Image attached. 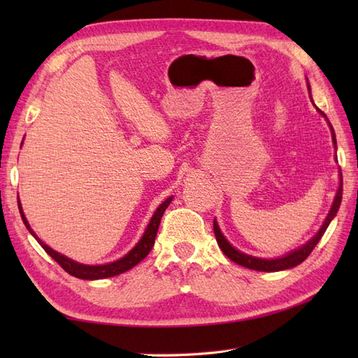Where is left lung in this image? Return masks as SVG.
Listing matches in <instances>:
<instances>
[{
  "mask_svg": "<svg viewBox=\"0 0 358 358\" xmlns=\"http://www.w3.org/2000/svg\"><path fill=\"white\" fill-rule=\"evenodd\" d=\"M310 94V90H309ZM318 112L322 113V115L326 118L324 113L317 109ZM329 123V121H328ZM331 126V123H329ZM331 134H332V141L334 144H336V149H337V140H336V134H334V129L331 126ZM340 177H341V172H340ZM341 192H343V180L340 178V186H338V191L336 194V199H334V203H332V208L329 210L328 217H326L324 223L322 224L320 231H318L313 238H310L306 245H303L301 248L292 250V252L286 254L285 257H280V258H272V260H266V258H258V257H252V255H248V254H243L240 252L238 249H235L229 241L226 240L224 235L222 234V231H220L218 227V223L214 220V234H215V238H217V243L220 249L223 250V254L231 258L232 262H235L240 266H245V268H249V269H254V271H263V272H277V271H285V269H291L294 268V266H299L300 263H303L306 260V258L309 257V254L313 252L314 248L317 246V243L320 241V238L323 237V234L326 232V229H328L329 223L332 222V218L337 215L338 212V208H340V203H341Z\"/></svg>",
  "mask_w": 358,
  "mask_h": 358,
  "instance_id": "left-lung-1",
  "label": "left lung"
}]
</instances>
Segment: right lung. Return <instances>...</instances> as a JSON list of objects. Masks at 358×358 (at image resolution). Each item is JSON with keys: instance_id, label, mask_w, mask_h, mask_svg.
Instances as JSON below:
<instances>
[{"instance_id": "1", "label": "right lung", "mask_w": 358, "mask_h": 358, "mask_svg": "<svg viewBox=\"0 0 358 358\" xmlns=\"http://www.w3.org/2000/svg\"><path fill=\"white\" fill-rule=\"evenodd\" d=\"M171 201H172V196L166 199L157 208L155 214L152 215L150 222L146 227V231H144V234H143V237L134 246L132 250H129V252L124 257H121L120 260H117V262H112V263H108V264H96V266H89V264L73 262V260H71V258L62 255L59 252H57V250H53L48 245H44V243L36 237V234L32 231V227H30V224L27 223V220L24 217V212H22L20 201H18V208H20L21 218H22V222H24L27 231L34 235V237L38 240V243H40L41 248L45 250V252H48L53 258V260H55L59 266H62V268L67 273H71V275L81 278V280H101V278H108V277H113V275H120V273L132 269L134 266H136L143 260V258L148 257L152 246H154V243H155L159 222H162V217L164 214V210H166L167 206H169Z\"/></svg>"}]
</instances>
